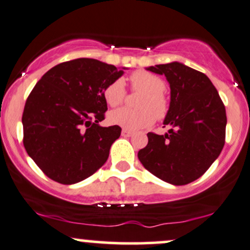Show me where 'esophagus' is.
Wrapping results in <instances>:
<instances>
[{
	"label": "esophagus",
	"mask_w": 250,
	"mask_h": 250,
	"mask_svg": "<svg viewBox=\"0 0 250 250\" xmlns=\"http://www.w3.org/2000/svg\"><path fill=\"white\" fill-rule=\"evenodd\" d=\"M122 136L130 137V136H133V133H131V131L127 130V129H123V130H122Z\"/></svg>",
	"instance_id": "obj_1"
}]
</instances>
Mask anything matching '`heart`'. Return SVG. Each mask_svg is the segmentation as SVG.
<instances>
[{"label": "heart", "mask_w": 250, "mask_h": 250, "mask_svg": "<svg viewBox=\"0 0 250 250\" xmlns=\"http://www.w3.org/2000/svg\"><path fill=\"white\" fill-rule=\"evenodd\" d=\"M131 90L142 93L137 99L139 109L121 108L109 114V121L113 125L136 131L153 125L155 117L162 121L169 113V101L163 91L166 82L160 76L147 70H136L129 76ZM125 87L121 79L110 82L103 90V97L110 107L122 104L125 99Z\"/></svg>", "instance_id": "1"}]
</instances>
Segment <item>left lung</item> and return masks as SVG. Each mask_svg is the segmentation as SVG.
Listing matches in <instances>:
<instances>
[{"label":"left lung","mask_w":250,"mask_h":250,"mask_svg":"<svg viewBox=\"0 0 250 250\" xmlns=\"http://www.w3.org/2000/svg\"><path fill=\"white\" fill-rule=\"evenodd\" d=\"M148 70L165 75L170 105L163 125L167 134L148 133V145L137 154L147 170L171 185L183 186L202 176L226 142V108L210 80L179 62Z\"/></svg>","instance_id":"1"}]
</instances>
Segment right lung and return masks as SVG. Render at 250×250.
Masks as SVG:
<instances>
[{
  "mask_svg": "<svg viewBox=\"0 0 250 250\" xmlns=\"http://www.w3.org/2000/svg\"><path fill=\"white\" fill-rule=\"evenodd\" d=\"M123 74L113 64L75 59L48 70L25 101L23 146L51 180L73 185L104 165L121 127H101L105 85Z\"/></svg>",
  "mask_w": 250,
  "mask_h": 250,
  "instance_id": "add662e5",
  "label": "right lung"
}]
</instances>
